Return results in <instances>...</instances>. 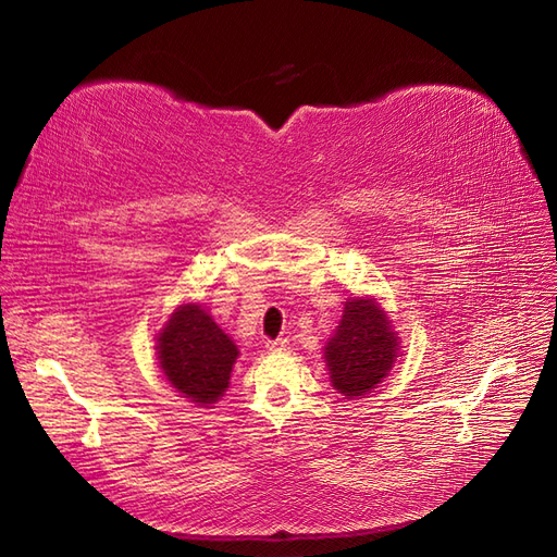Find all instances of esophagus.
Masks as SVG:
<instances>
[{"instance_id": "esophagus-1", "label": "esophagus", "mask_w": 557, "mask_h": 557, "mask_svg": "<svg viewBox=\"0 0 557 557\" xmlns=\"http://www.w3.org/2000/svg\"><path fill=\"white\" fill-rule=\"evenodd\" d=\"M288 339H274V342H267V350H285L288 348Z\"/></svg>"}]
</instances>
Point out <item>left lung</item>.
Segmentation results:
<instances>
[{"label": "left lung", "instance_id": "1", "mask_svg": "<svg viewBox=\"0 0 557 557\" xmlns=\"http://www.w3.org/2000/svg\"><path fill=\"white\" fill-rule=\"evenodd\" d=\"M399 350V336L374 299L352 297L344 305L342 323L325 346L332 385L358 399L387 376Z\"/></svg>", "mask_w": 557, "mask_h": 557}]
</instances>
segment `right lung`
Listing matches in <instances>:
<instances>
[{"label":"right lung","instance_id":"add662e5","mask_svg":"<svg viewBox=\"0 0 557 557\" xmlns=\"http://www.w3.org/2000/svg\"><path fill=\"white\" fill-rule=\"evenodd\" d=\"M162 372L181 397L207 407L223 397L239 350L199 305H181L158 336Z\"/></svg>","mask_w":557,"mask_h":557}]
</instances>
